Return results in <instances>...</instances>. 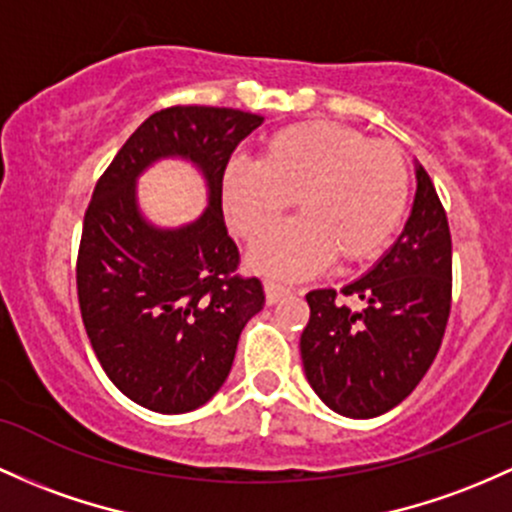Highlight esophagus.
<instances>
[{"label": "esophagus", "instance_id": "esophagus-1", "mask_svg": "<svg viewBox=\"0 0 512 512\" xmlns=\"http://www.w3.org/2000/svg\"><path fill=\"white\" fill-rule=\"evenodd\" d=\"M289 294H291L289 286L277 284V282H265V296H267L269 306H272V303H277V301H282L284 296H289Z\"/></svg>", "mask_w": 512, "mask_h": 512}]
</instances>
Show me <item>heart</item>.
I'll return each instance as SVG.
<instances>
[{"label":"heart","mask_w":512,"mask_h":512,"mask_svg":"<svg viewBox=\"0 0 512 512\" xmlns=\"http://www.w3.org/2000/svg\"><path fill=\"white\" fill-rule=\"evenodd\" d=\"M221 189L230 226L245 240L260 238L296 199L301 216L269 230L250 265L299 279L330 257L345 267L379 257L406 216L411 167L398 145L342 123L303 121L272 133L257 162H230Z\"/></svg>","instance_id":"1"}]
</instances>
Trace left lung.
I'll return each mask as SVG.
<instances>
[{
	"label": "left lung",
	"mask_w": 512,
	"mask_h": 512,
	"mask_svg": "<svg viewBox=\"0 0 512 512\" xmlns=\"http://www.w3.org/2000/svg\"><path fill=\"white\" fill-rule=\"evenodd\" d=\"M413 209L391 250L342 289L364 303L335 301V289L308 291L301 333L308 384L330 411L376 418L420 384L442 345L452 306V238L430 174L415 165Z\"/></svg>",
	"instance_id": "left-lung-1"
}]
</instances>
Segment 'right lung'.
<instances>
[{
	"mask_svg": "<svg viewBox=\"0 0 512 512\" xmlns=\"http://www.w3.org/2000/svg\"><path fill=\"white\" fill-rule=\"evenodd\" d=\"M262 121L218 106L155 111L94 187L77 255L84 330L116 389L148 411L187 413L213 398L265 306L260 279L238 274L221 206L230 155ZM165 156L207 179L210 206L187 227L157 229L137 209V177Z\"/></svg>",
	"mask_w": 512,
	"mask_h": 512,
	"instance_id": "add662e5",
	"label": "right lung"
}]
</instances>
